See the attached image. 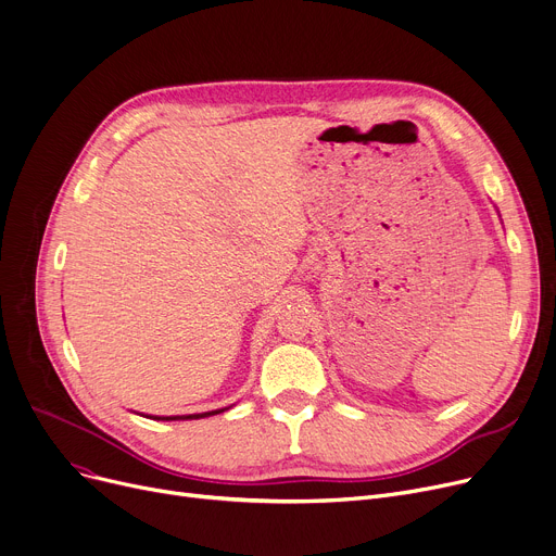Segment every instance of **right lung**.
I'll list each match as a JSON object with an SVG mask.
<instances>
[{
  "mask_svg": "<svg viewBox=\"0 0 556 556\" xmlns=\"http://www.w3.org/2000/svg\"><path fill=\"white\" fill-rule=\"evenodd\" d=\"M223 410L216 413H202V415H187V417H155V419H164V421H173V419H202V417H210V415H218Z\"/></svg>",
  "mask_w": 556,
  "mask_h": 556,
  "instance_id": "obj_1",
  "label": "right lung"
}]
</instances>
